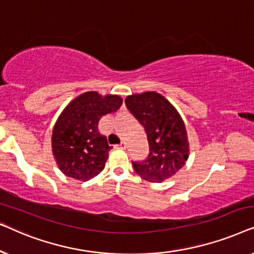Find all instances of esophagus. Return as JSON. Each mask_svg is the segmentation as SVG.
<instances>
[{"label": "esophagus", "mask_w": 254, "mask_h": 254, "mask_svg": "<svg viewBox=\"0 0 254 254\" xmlns=\"http://www.w3.org/2000/svg\"><path fill=\"white\" fill-rule=\"evenodd\" d=\"M118 148H120V149H126V142H125V141L120 142V144L118 145Z\"/></svg>", "instance_id": "1"}]
</instances>
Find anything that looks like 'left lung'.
<instances>
[{
	"label": "left lung",
	"mask_w": 254,
	"mask_h": 254,
	"mask_svg": "<svg viewBox=\"0 0 254 254\" xmlns=\"http://www.w3.org/2000/svg\"><path fill=\"white\" fill-rule=\"evenodd\" d=\"M127 110L143 126L149 143L144 161L131 162L141 178L162 183L185 165L190 144L185 124L171 103L157 92L127 96Z\"/></svg>",
	"instance_id": "8db88e82"
}]
</instances>
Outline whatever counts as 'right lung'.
Here are the masks:
<instances>
[{"label": "right lung", "mask_w": 254, "mask_h": 254, "mask_svg": "<svg viewBox=\"0 0 254 254\" xmlns=\"http://www.w3.org/2000/svg\"><path fill=\"white\" fill-rule=\"evenodd\" d=\"M123 104L117 95L88 91L76 97L58 118L52 134V151L61 172L76 180L99 175L112 149L98 130L99 119Z\"/></svg>", "instance_id": "obj_1"}]
</instances>
